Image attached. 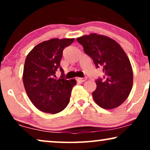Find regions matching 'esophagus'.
<instances>
[{"mask_svg":"<svg viewBox=\"0 0 150 150\" xmlns=\"http://www.w3.org/2000/svg\"><path fill=\"white\" fill-rule=\"evenodd\" d=\"M76 80L79 83H83L87 80V78H76Z\"/></svg>","mask_w":150,"mask_h":150,"instance_id":"1","label":"esophagus"}]
</instances>
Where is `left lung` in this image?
Wrapping results in <instances>:
<instances>
[{
    "mask_svg": "<svg viewBox=\"0 0 150 150\" xmlns=\"http://www.w3.org/2000/svg\"><path fill=\"white\" fill-rule=\"evenodd\" d=\"M85 54L93 59L96 68H102L103 78L96 80L97 88L92 95L104 109L120 106L128 97L133 83L130 60L118 43L96 33L77 38Z\"/></svg>",
    "mask_w": 150,
    "mask_h": 150,
    "instance_id": "left-lung-1",
    "label": "left lung"
}]
</instances>
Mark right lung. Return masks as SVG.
<instances>
[{"label": "right lung", "instance_id": "obj_1", "mask_svg": "<svg viewBox=\"0 0 150 150\" xmlns=\"http://www.w3.org/2000/svg\"><path fill=\"white\" fill-rule=\"evenodd\" d=\"M74 39H52L33 48L24 63L23 83L34 106L41 111L55 114L62 111L69 102L75 80H66L60 66L63 51ZM57 69L60 79H54Z\"/></svg>", "mask_w": 150, "mask_h": 150}]
</instances>
